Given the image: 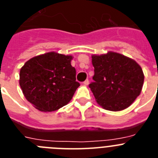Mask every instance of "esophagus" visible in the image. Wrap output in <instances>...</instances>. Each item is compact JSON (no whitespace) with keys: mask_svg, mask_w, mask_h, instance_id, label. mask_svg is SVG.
I'll return each instance as SVG.
<instances>
[{"mask_svg":"<svg viewBox=\"0 0 158 158\" xmlns=\"http://www.w3.org/2000/svg\"><path fill=\"white\" fill-rule=\"evenodd\" d=\"M83 83H84V85H89V80H88V79H87V80L85 81H84Z\"/></svg>","mask_w":158,"mask_h":158,"instance_id":"esophagus-1","label":"esophagus"}]
</instances>
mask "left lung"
<instances>
[{"label":"left lung","instance_id":"left-lung-1","mask_svg":"<svg viewBox=\"0 0 158 158\" xmlns=\"http://www.w3.org/2000/svg\"><path fill=\"white\" fill-rule=\"evenodd\" d=\"M94 81L89 84L96 102L108 111L126 109L140 95L144 74L140 65L115 52L93 55Z\"/></svg>","mask_w":158,"mask_h":158}]
</instances>
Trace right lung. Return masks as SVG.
Wrapping results in <instances>:
<instances>
[{
  "instance_id": "right-lung-1",
  "label": "right lung",
  "mask_w": 158,
  "mask_h": 158,
  "mask_svg": "<svg viewBox=\"0 0 158 158\" xmlns=\"http://www.w3.org/2000/svg\"><path fill=\"white\" fill-rule=\"evenodd\" d=\"M72 59L71 55L49 52L25 62L19 72V85L36 109L56 111L70 101L80 86Z\"/></svg>"
}]
</instances>
